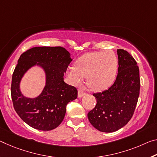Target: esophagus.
Segmentation results:
<instances>
[{
	"mask_svg": "<svg viewBox=\"0 0 157 157\" xmlns=\"http://www.w3.org/2000/svg\"><path fill=\"white\" fill-rule=\"evenodd\" d=\"M85 93H84V91L81 90V89H79L78 92V98H82V97L85 96Z\"/></svg>",
	"mask_w": 157,
	"mask_h": 157,
	"instance_id": "1",
	"label": "esophagus"
}]
</instances>
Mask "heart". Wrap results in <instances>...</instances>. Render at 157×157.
<instances>
[{
	"instance_id": "1",
	"label": "heart",
	"mask_w": 157,
	"mask_h": 157,
	"mask_svg": "<svg viewBox=\"0 0 157 157\" xmlns=\"http://www.w3.org/2000/svg\"><path fill=\"white\" fill-rule=\"evenodd\" d=\"M118 71V59L113 51L88 52L75 61V66L67 71L70 81L78 86L86 78V84L91 91L105 90L114 83Z\"/></svg>"
}]
</instances>
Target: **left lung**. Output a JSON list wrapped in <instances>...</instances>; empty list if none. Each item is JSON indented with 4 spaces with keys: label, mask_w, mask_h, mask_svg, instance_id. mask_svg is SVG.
Here are the masks:
<instances>
[{
    "label": "left lung",
    "mask_w": 157,
    "mask_h": 157,
    "mask_svg": "<svg viewBox=\"0 0 157 157\" xmlns=\"http://www.w3.org/2000/svg\"><path fill=\"white\" fill-rule=\"evenodd\" d=\"M118 73L110 88L94 94L97 103L87 114L89 122L101 132L112 133L122 128L132 117L140 94L139 68L133 57L117 49Z\"/></svg>",
    "instance_id": "8db88e82"
}]
</instances>
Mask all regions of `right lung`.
<instances>
[{
    "instance_id": "obj_1",
    "label": "right lung",
    "mask_w": 157,
    "mask_h": 157,
    "mask_svg": "<svg viewBox=\"0 0 157 157\" xmlns=\"http://www.w3.org/2000/svg\"><path fill=\"white\" fill-rule=\"evenodd\" d=\"M73 61L61 47H36L19 57L12 78L11 96L14 108L25 123L38 130L50 131L60 125L66 105L78 97V90L64 82V73ZM38 66L46 75V85L35 98L23 96L21 81L29 69Z\"/></svg>"
}]
</instances>
